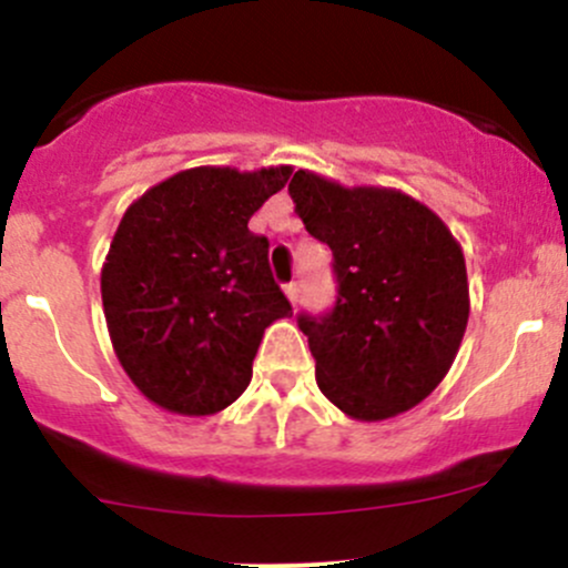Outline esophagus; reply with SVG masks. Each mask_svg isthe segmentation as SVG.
Returning <instances> with one entry per match:
<instances>
[{
  "label": "esophagus",
  "instance_id": "esophagus-1",
  "mask_svg": "<svg viewBox=\"0 0 568 568\" xmlns=\"http://www.w3.org/2000/svg\"><path fill=\"white\" fill-rule=\"evenodd\" d=\"M300 294H302V291H300V283L285 285V296H288V302L294 304V307H296V304H300Z\"/></svg>",
  "mask_w": 568,
  "mask_h": 568
}]
</instances>
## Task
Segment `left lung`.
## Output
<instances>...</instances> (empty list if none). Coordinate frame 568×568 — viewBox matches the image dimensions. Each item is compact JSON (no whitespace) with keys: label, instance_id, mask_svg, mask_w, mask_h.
<instances>
[{"label":"left lung","instance_id":"obj_1","mask_svg":"<svg viewBox=\"0 0 568 568\" xmlns=\"http://www.w3.org/2000/svg\"><path fill=\"white\" fill-rule=\"evenodd\" d=\"M288 195L307 234L329 244L339 283L329 315L300 318L318 389L356 422L410 410L446 378L468 326L463 247L403 190L300 169Z\"/></svg>","mask_w":568,"mask_h":568}]
</instances>
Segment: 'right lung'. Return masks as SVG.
Here are the masks:
<instances>
[{"label": "right lung", "instance_id": "add662e5", "mask_svg": "<svg viewBox=\"0 0 568 568\" xmlns=\"http://www.w3.org/2000/svg\"><path fill=\"white\" fill-rule=\"evenodd\" d=\"M288 179L291 165L184 169L119 220L100 272L105 324L122 369L158 408H229L253 378L266 326L294 315L268 242L247 229Z\"/></svg>", "mask_w": 568, "mask_h": 568}]
</instances>
